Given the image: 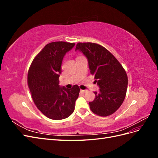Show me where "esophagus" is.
<instances>
[{
    "label": "esophagus",
    "instance_id": "esophagus-1",
    "mask_svg": "<svg viewBox=\"0 0 158 158\" xmlns=\"http://www.w3.org/2000/svg\"><path fill=\"white\" fill-rule=\"evenodd\" d=\"M88 92V90H83V89H80V92L82 94H85Z\"/></svg>",
    "mask_w": 158,
    "mask_h": 158
}]
</instances>
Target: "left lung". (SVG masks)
<instances>
[{"mask_svg": "<svg viewBox=\"0 0 158 158\" xmlns=\"http://www.w3.org/2000/svg\"><path fill=\"white\" fill-rule=\"evenodd\" d=\"M76 51L86 56L90 73L94 75L99 92L89 102L92 111L101 117L111 115L121 107L127 89L128 77L125 69L111 52L94 43H78Z\"/></svg>", "mask_w": 158, "mask_h": 158, "instance_id": "left-lung-1", "label": "left lung"}]
</instances>
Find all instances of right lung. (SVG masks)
<instances>
[{
    "mask_svg": "<svg viewBox=\"0 0 158 158\" xmlns=\"http://www.w3.org/2000/svg\"><path fill=\"white\" fill-rule=\"evenodd\" d=\"M74 45L64 41L48 44L35 57L28 70L27 84L33 102L44 115L53 120L71 115L79 95L78 85L68 89L59 84L62 62Z\"/></svg>",
    "mask_w": 158,
    "mask_h": 158,
    "instance_id": "right-lung-1",
    "label": "right lung"
}]
</instances>
